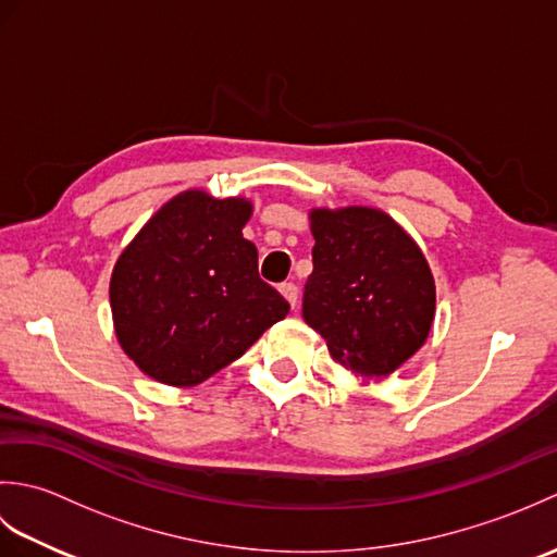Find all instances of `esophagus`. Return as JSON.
I'll return each mask as SVG.
<instances>
[{
	"label": "esophagus",
	"instance_id": "obj_1",
	"mask_svg": "<svg viewBox=\"0 0 557 557\" xmlns=\"http://www.w3.org/2000/svg\"><path fill=\"white\" fill-rule=\"evenodd\" d=\"M280 292H282V297H285L292 306H297V299H299V287L294 285V282H282V285H280Z\"/></svg>",
	"mask_w": 557,
	"mask_h": 557
}]
</instances>
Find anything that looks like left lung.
I'll use <instances>...</instances> for the list:
<instances>
[{"instance_id": "8db88e82", "label": "left lung", "mask_w": 557, "mask_h": 557, "mask_svg": "<svg viewBox=\"0 0 557 557\" xmlns=\"http://www.w3.org/2000/svg\"><path fill=\"white\" fill-rule=\"evenodd\" d=\"M313 272L304 321L330 357L361 381H381L417 354L433 323L435 282L417 242L383 210H311Z\"/></svg>"}]
</instances>
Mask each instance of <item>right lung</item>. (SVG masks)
Wrapping results in <instances>:
<instances>
[{
	"instance_id": "add662e5",
	"label": "right lung",
	"mask_w": 557,
	"mask_h": 557,
	"mask_svg": "<svg viewBox=\"0 0 557 557\" xmlns=\"http://www.w3.org/2000/svg\"><path fill=\"white\" fill-rule=\"evenodd\" d=\"M246 198L174 196L128 244L110 280L116 339L152 381L191 387L236 361L289 313L258 277Z\"/></svg>"
}]
</instances>
